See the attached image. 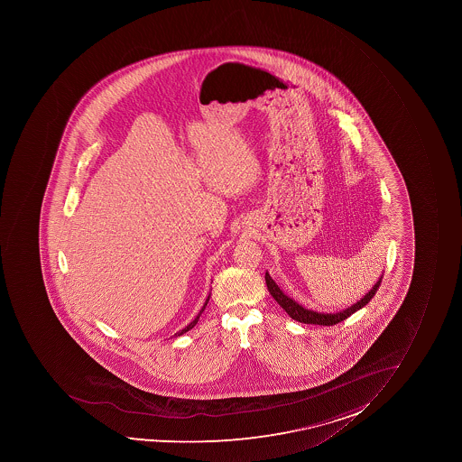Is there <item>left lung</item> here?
Listing matches in <instances>:
<instances>
[{"mask_svg":"<svg viewBox=\"0 0 462 462\" xmlns=\"http://www.w3.org/2000/svg\"><path fill=\"white\" fill-rule=\"evenodd\" d=\"M266 286L270 291L271 295L274 298L275 301L279 302L280 307H283L286 313H288L292 319L302 322V324H313V325H336L342 320L346 319L352 313H356V310H360L367 302L374 297V293L378 291L381 286V280L383 275L379 277L378 282L374 284V288L370 289L369 292L365 293V297L358 300L356 304L347 307L345 310L336 311V313H322V311L310 310L302 307L301 304H298L295 300L288 297L286 293L279 288V284L275 283L274 280L271 279V275L266 271L265 274Z\"/></svg>","mask_w":462,"mask_h":462,"instance_id":"1","label":"left lung"}]
</instances>
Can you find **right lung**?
<instances>
[{"label": "right lung", "instance_id": "obj_1", "mask_svg": "<svg viewBox=\"0 0 462 462\" xmlns=\"http://www.w3.org/2000/svg\"><path fill=\"white\" fill-rule=\"evenodd\" d=\"M209 298L210 293L209 295H208V298H206L205 304H203V307H201V310L199 311V315H197L196 318H194V320H192L191 324H188L187 327H185V328L180 329V331H179V333L174 334V336H182L183 333H187V331H189V329L194 328V325H196L197 322H199V318H200L201 313H203V310H205L206 306H208V302H209Z\"/></svg>", "mask_w": 462, "mask_h": 462}]
</instances>
